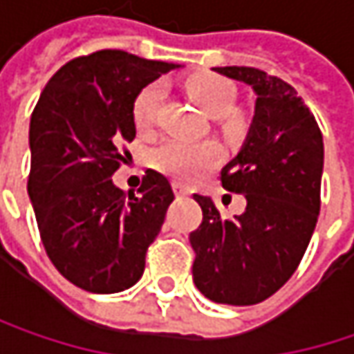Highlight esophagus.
<instances>
[{
    "label": "esophagus",
    "mask_w": 354,
    "mask_h": 354,
    "mask_svg": "<svg viewBox=\"0 0 354 354\" xmlns=\"http://www.w3.org/2000/svg\"><path fill=\"white\" fill-rule=\"evenodd\" d=\"M174 192H176V196H188L190 192H188V188L186 186H182V184H174Z\"/></svg>",
    "instance_id": "1"
}]
</instances>
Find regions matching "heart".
<instances>
[{
    "label": "heart",
    "mask_w": 354,
    "mask_h": 354,
    "mask_svg": "<svg viewBox=\"0 0 354 354\" xmlns=\"http://www.w3.org/2000/svg\"><path fill=\"white\" fill-rule=\"evenodd\" d=\"M186 92L206 114L220 120V128L226 136H239L244 130V120L240 115L228 114L236 102L234 86L218 73H194L186 82ZM162 102V92L158 86H146L136 95L132 114L140 130H150L154 126ZM218 162V148L212 142H186V140H166L154 152V166L160 172L174 178L176 182L188 184Z\"/></svg>",
    "instance_id": "obj_1"
}]
</instances>
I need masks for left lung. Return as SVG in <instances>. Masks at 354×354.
<instances>
[{
    "instance_id": "obj_1",
    "label": "left lung",
    "mask_w": 354,
    "mask_h": 354,
    "mask_svg": "<svg viewBox=\"0 0 354 354\" xmlns=\"http://www.w3.org/2000/svg\"><path fill=\"white\" fill-rule=\"evenodd\" d=\"M214 70L257 94L246 142L220 172L222 186L244 194L246 208L224 218L212 198L194 194L202 224L190 232L192 277L206 299L248 306L272 297L301 264L321 210L324 146L290 84L246 66Z\"/></svg>"
}]
</instances>
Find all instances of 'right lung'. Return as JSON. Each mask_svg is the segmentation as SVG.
Instances as JSON below:
<instances>
[{
    "instance_id": "obj_1",
    "label": "right lung",
    "mask_w": 354,
    "mask_h": 354,
    "mask_svg": "<svg viewBox=\"0 0 354 354\" xmlns=\"http://www.w3.org/2000/svg\"><path fill=\"white\" fill-rule=\"evenodd\" d=\"M174 64L122 50L73 57L53 73L30 122L32 198L44 248L64 279L95 295L134 286L174 200L148 170L128 196L112 176L136 138V95Z\"/></svg>"
}]
</instances>
